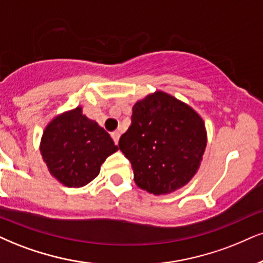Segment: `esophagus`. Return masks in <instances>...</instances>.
Instances as JSON below:
<instances>
[{"instance_id": "34e87169", "label": "esophagus", "mask_w": 263, "mask_h": 263, "mask_svg": "<svg viewBox=\"0 0 263 263\" xmlns=\"http://www.w3.org/2000/svg\"><path fill=\"white\" fill-rule=\"evenodd\" d=\"M111 137L113 139V141H115V144L117 145L118 144V140H119V137H121V134H119L118 132H113L111 134Z\"/></svg>"}]
</instances>
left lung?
I'll use <instances>...</instances> for the list:
<instances>
[{
	"instance_id": "left-lung-1",
	"label": "left lung",
	"mask_w": 263,
	"mask_h": 263,
	"mask_svg": "<svg viewBox=\"0 0 263 263\" xmlns=\"http://www.w3.org/2000/svg\"><path fill=\"white\" fill-rule=\"evenodd\" d=\"M206 141L201 117L158 91L135 103L132 124L118 146L132 163L137 185L160 195L179 189L194 177Z\"/></svg>"
}]
</instances>
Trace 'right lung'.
I'll return each mask as SVG.
<instances>
[{
	"instance_id": "obj_1",
	"label": "right lung",
	"mask_w": 263,
	"mask_h": 263,
	"mask_svg": "<svg viewBox=\"0 0 263 263\" xmlns=\"http://www.w3.org/2000/svg\"><path fill=\"white\" fill-rule=\"evenodd\" d=\"M118 150L112 138L82 108L58 116L45 129L40 151L54 178L69 187H80L99 176L100 167Z\"/></svg>"
}]
</instances>
